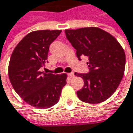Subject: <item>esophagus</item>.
Instances as JSON below:
<instances>
[{
  "label": "esophagus",
  "instance_id": "1",
  "mask_svg": "<svg viewBox=\"0 0 133 133\" xmlns=\"http://www.w3.org/2000/svg\"><path fill=\"white\" fill-rule=\"evenodd\" d=\"M68 75L70 78H73V77H75V74H74L73 72H71V73H68Z\"/></svg>",
  "mask_w": 133,
  "mask_h": 133
}]
</instances>
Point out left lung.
Returning <instances> with one entry per match:
<instances>
[{
  "instance_id": "8db88e82",
  "label": "left lung",
  "mask_w": 133,
  "mask_h": 133,
  "mask_svg": "<svg viewBox=\"0 0 133 133\" xmlns=\"http://www.w3.org/2000/svg\"><path fill=\"white\" fill-rule=\"evenodd\" d=\"M65 32L79 60L86 56L89 61V73H75L84 82L83 88L77 91L78 98L94 104L105 101L117 89L124 74L126 55L123 47L111 34L98 27Z\"/></svg>"
}]
</instances>
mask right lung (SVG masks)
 I'll use <instances>...</instances> for the list:
<instances>
[{"label": "right lung", "mask_w": 133, "mask_h": 133, "mask_svg": "<svg viewBox=\"0 0 133 133\" xmlns=\"http://www.w3.org/2000/svg\"><path fill=\"white\" fill-rule=\"evenodd\" d=\"M62 30H37L27 34L11 55L8 75L19 96L32 107L46 109L58 102L66 84V74L40 71L47 60L49 45Z\"/></svg>", "instance_id": "1"}]
</instances>
